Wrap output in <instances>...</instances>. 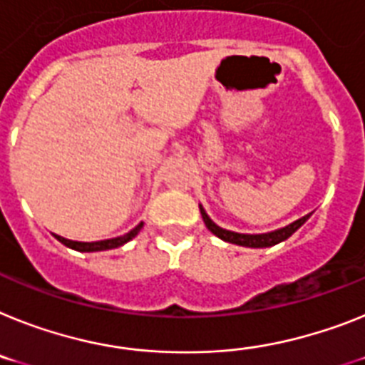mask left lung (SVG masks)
I'll use <instances>...</instances> for the list:
<instances>
[{
    "mask_svg": "<svg viewBox=\"0 0 365 365\" xmlns=\"http://www.w3.org/2000/svg\"><path fill=\"white\" fill-rule=\"evenodd\" d=\"M198 207H200L204 225L207 226V230H210L211 234L217 235L219 240L226 241V243L240 245V247H249V249H265V247H272V245H278L282 243V241H286L287 237H292L297 230L301 228L312 215V213H308V215L297 219L292 225L284 226V228L272 230V232H267V234H240V232H232V230L220 228L219 225H215V222L210 219V215H207L206 210L202 207V204H198Z\"/></svg>",
    "mask_w": 365,
    "mask_h": 365,
    "instance_id": "8db88e82",
    "label": "left lung"
}]
</instances>
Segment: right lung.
Instances as JSON below:
<instances>
[{"instance_id":"add662e5","label":"right lung","mask_w":365,"mask_h":365,"mask_svg":"<svg viewBox=\"0 0 365 365\" xmlns=\"http://www.w3.org/2000/svg\"><path fill=\"white\" fill-rule=\"evenodd\" d=\"M140 228H143V222H139L135 228L130 230V232H128V234H124V235H118V237H113V240L91 241V243H85V241L66 240V237H63V235H57V234H53V235H55V240L61 241L63 245H66L68 249L78 250V252H100V250L118 249V247H122V245H125L128 241L133 240V237H135V235L140 232Z\"/></svg>"}]
</instances>
